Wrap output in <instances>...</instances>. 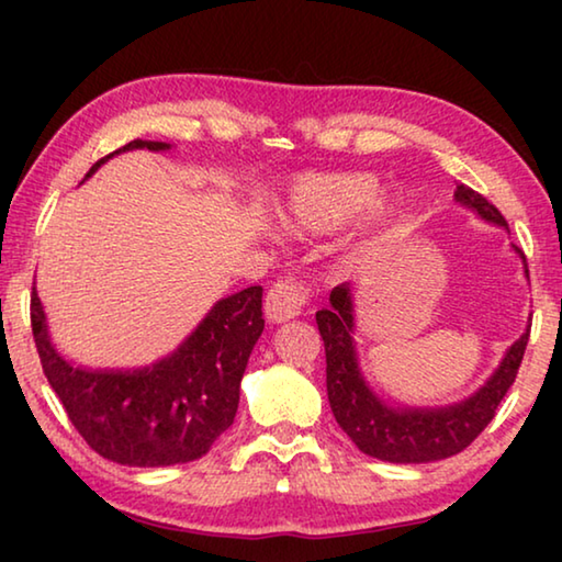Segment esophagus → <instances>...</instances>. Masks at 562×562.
Masks as SVG:
<instances>
[{
    "instance_id": "34e87169",
    "label": "esophagus",
    "mask_w": 562,
    "mask_h": 562,
    "mask_svg": "<svg viewBox=\"0 0 562 562\" xmlns=\"http://www.w3.org/2000/svg\"><path fill=\"white\" fill-rule=\"evenodd\" d=\"M310 302V288L297 278H284L265 297V315L270 322H288L302 315Z\"/></svg>"
}]
</instances>
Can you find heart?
Here are the masks:
<instances>
[{
	"label": "heart",
	"mask_w": 562,
	"mask_h": 562,
	"mask_svg": "<svg viewBox=\"0 0 562 562\" xmlns=\"http://www.w3.org/2000/svg\"><path fill=\"white\" fill-rule=\"evenodd\" d=\"M379 198V180L372 173H331L307 178L294 186L284 225L300 235H319L355 221ZM396 203H378L374 221L386 223Z\"/></svg>",
	"instance_id": "b5f03b06"
}]
</instances>
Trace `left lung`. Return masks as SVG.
<instances>
[{"label": "left lung", "instance_id": "8db88e82", "mask_svg": "<svg viewBox=\"0 0 562 562\" xmlns=\"http://www.w3.org/2000/svg\"><path fill=\"white\" fill-rule=\"evenodd\" d=\"M456 201L469 205L483 221L508 227L506 217L473 188L456 186ZM518 250V247H516ZM520 252V250H518ZM522 262L526 255L520 252ZM528 272V268H526ZM317 327L325 339L327 355V396L331 414L359 451L389 463H429L449 459L471 446L516 382L518 367L526 355L530 327L513 341L501 367L473 396L461 404L439 408L392 406L379 398L359 369L355 347V302L351 284L345 282L329 294V307L317 312Z\"/></svg>", "mask_w": 562, "mask_h": 562}]
</instances>
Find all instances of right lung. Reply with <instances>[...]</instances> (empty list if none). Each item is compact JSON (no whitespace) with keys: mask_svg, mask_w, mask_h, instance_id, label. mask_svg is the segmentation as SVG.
<instances>
[{"mask_svg":"<svg viewBox=\"0 0 562 562\" xmlns=\"http://www.w3.org/2000/svg\"><path fill=\"white\" fill-rule=\"evenodd\" d=\"M133 148L170 146L136 138L113 154ZM106 158L97 160L87 178ZM262 329V288L255 284L217 302L193 335L158 364L133 372H91L54 349L40 294L32 288L36 351L74 429L103 459L140 469L201 459L231 429L240 379Z\"/></svg>","mask_w":562,"mask_h":562,"instance_id":"right-lung-1","label":"right lung"}]
</instances>
